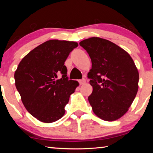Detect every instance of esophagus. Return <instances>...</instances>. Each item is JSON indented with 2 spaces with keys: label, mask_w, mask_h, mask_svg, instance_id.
Here are the masks:
<instances>
[{
  "label": "esophagus",
  "mask_w": 153,
  "mask_h": 153,
  "mask_svg": "<svg viewBox=\"0 0 153 153\" xmlns=\"http://www.w3.org/2000/svg\"><path fill=\"white\" fill-rule=\"evenodd\" d=\"M79 83L80 85H83V84H84L85 83H86V80H85L84 79H80V80H79Z\"/></svg>",
  "instance_id": "1"
}]
</instances>
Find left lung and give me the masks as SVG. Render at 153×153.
Masks as SVG:
<instances>
[{"mask_svg":"<svg viewBox=\"0 0 153 153\" xmlns=\"http://www.w3.org/2000/svg\"><path fill=\"white\" fill-rule=\"evenodd\" d=\"M88 53L92 68L88 74L92 86L88 100L96 115L113 121L128 112L138 90L139 73L132 58L122 48L103 38L79 42Z\"/></svg>","mask_w":153,"mask_h":153,"instance_id":"1","label":"left lung"}]
</instances>
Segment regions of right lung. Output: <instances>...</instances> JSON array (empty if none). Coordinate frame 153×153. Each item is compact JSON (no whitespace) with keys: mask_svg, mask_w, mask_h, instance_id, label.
<instances>
[{"mask_svg":"<svg viewBox=\"0 0 153 153\" xmlns=\"http://www.w3.org/2000/svg\"><path fill=\"white\" fill-rule=\"evenodd\" d=\"M76 42L51 40L41 44L22 59L15 72V86L24 107L43 123L59 120L65 113L69 97L79 86L68 80L64 65ZM62 77L57 79L58 75Z\"/></svg>","mask_w":153,"mask_h":153,"instance_id":"1","label":"right lung"}]
</instances>
